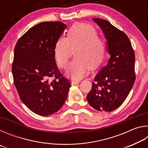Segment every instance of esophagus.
Segmentation results:
<instances>
[{
    "label": "esophagus",
    "instance_id": "1",
    "mask_svg": "<svg viewBox=\"0 0 148 148\" xmlns=\"http://www.w3.org/2000/svg\"><path fill=\"white\" fill-rule=\"evenodd\" d=\"M79 83V80H75V79H72L71 80V84L72 86H74V85H77Z\"/></svg>",
    "mask_w": 148,
    "mask_h": 148
}]
</instances>
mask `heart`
I'll return each instance as SVG.
<instances>
[{
  "instance_id": "heart-1",
  "label": "heart",
  "mask_w": 148,
  "mask_h": 148,
  "mask_svg": "<svg viewBox=\"0 0 148 148\" xmlns=\"http://www.w3.org/2000/svg\"><path fill=\"white\" fill-rule=\"evenodd\" d=\"M73 50L75 58L71 62L67 74L79 79L86 76L89 69L94 70L101 65L106 44L103 39L97 36L94 27L77 23L69 30L66 38H60L55 45L54 56L60 69L66 68Z\"/></svg>"
}]
</instances>
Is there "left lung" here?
<instances>
[{
    "label": "left lung",
    "instance_id": "obj_1",
    "mask_svg": "<svg viewBox=\"0 0 148 148\" xmlns=\"http://www.w3.org/2000/svg\"><path fill=\"white\" fill-rule=\"evenodd\" d=\"M93 21L107 39L110 57L108 64L94 78L87 100L97 110L112 112L123 104L134 85V52L124 32L106 20L94 18Z\"/></svg>",
    "mask_w": 148,
    "mask_h": 148
}]
</instances>
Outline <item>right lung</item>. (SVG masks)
Masks as SVG:
<instances>
[{"instance_id": "obj_1", "label": "right lung", "mask_w": 148, "mask_h": 148, "mask_svg": "<svg viewBox=\"0 0 148 148\" xmlns=\"http://www.w3.org/2000/svg\"><path fill=\"white\" fill-rule=\"evenodd\" d=\"M65 28L60 21L42 22L20 37L15 46L14 85L21 101L40 116L59 110L71 86L57 68L54 56L55 45Z\"/></svg>"}]
</instances>
